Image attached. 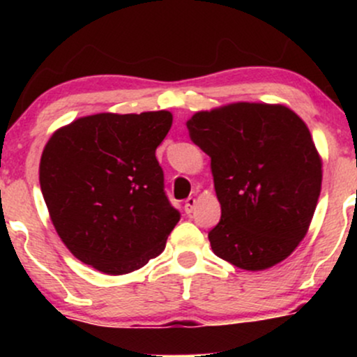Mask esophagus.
Here are the masks:
<instances>
[{
  "instance_id": "1",
  "label": "esophagus",
  "mask_w": 357,
  "mask_h": 357,
  "mask_svg": "<svg viewBox=\"0 0 357 357\" xmlns=\"http://www.w3.org/2000/svg\"><path fill=\"white\" fill-rule=\"evenodd\" d=\"M195 206H196V199L195 198H188L186 202H184V211L188 213V215H190V213H192V210H195Z\"/></svg>"
}]
</instances>
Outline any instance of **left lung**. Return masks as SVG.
Returning a JSON list of instances; mask_svg holds the SVG:
<instances>
[{
  "label": "left lung",
  "mask_w": 357,
  "mask_h": 357,
  "mask_svg": "<svg viewBox=\"0 0 357 357\" xmlns=\"http://www.w3.org/2000/svg\"><path fill=\"white\" fill-rule=\"evenodd\" d=\"M186 126L211 158L221 204L208 233L215 255L252 272L285 260L321 195L322 161L305 122L285 105L238 102L196 112Z\"/></svg>",
  "instance_id": "8db88e82"
}]
</instances>
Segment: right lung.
I'll return each instance as SVG.
<instances>
[{
    "mask_svg": "<svg viewBox=\"0 0 357 357\" xmlns=\"http://www.w3.org/2000/svg\"><path fill=\"white\" fill-rule=\"evenodd\" d=\"M171 124L167 110L105 112L53 132L40 161V186L53 227L80 261L122 275L165 250L181 218L155 159Z\"/></svg>",
    "mask_w": 357,
    "mask_h": 357,
    "instance_id": "1",
    "label": "right lung"
}]
</instances>
